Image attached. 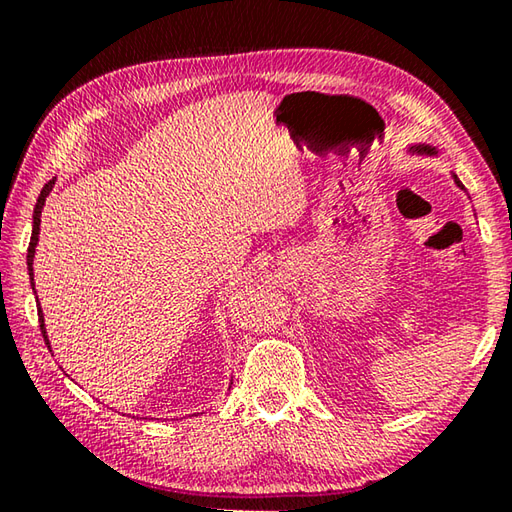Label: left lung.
<instances>
[{"mask_svg":"<svg viewBox=\"0 0 512 512\" xmlns=\"http://www.w3.org/2000/svg\"><path fill=\"white\" fill-rule=\"evenodd\" d=\"M407 154H412V156H432V159H436V156H439V150H436V147L430 145V143H414V145L407 147ZM450 174H452L454 183H457V188L468 194V190L463 188V183L459 181V176L454 174V172H450ZM468 199H470V197H468Z\"/></svg>","mask_w":512,"mask_h":512,"instance_id":"left-lung-1","label":"left lung"}]
</instances>
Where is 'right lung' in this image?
I'll use <instances>...</instances> for the list:
<instances>
[{
	"label": "right lung",
	"instance_id": "right-lung-1",
	"mask_svg": "<svg viewBox=\"0 0 512 512\" xmlns=\"http://www.w3.org/2000/svg\"><path fill=\"white\" fill-rule=\"evenodd\" d=\"M55 185V179H51L49 183L44 185L40 197H37V203H35V210H33V232H31V244H29V253H26V271H29V280H31V286H33V293H35V282H33V259H35V246H37V239H40V221H42V210H44V203H46V197H49L51 190ZM37 318H40V329H42V336H44V342L46 347L51 349V342H49V336H46V324H44V313L40 309V302H37ZM232 385V383H230Z\"/></svg>",
	"mask_w": 512,
	"mask_h": 512
}]
</instances>
